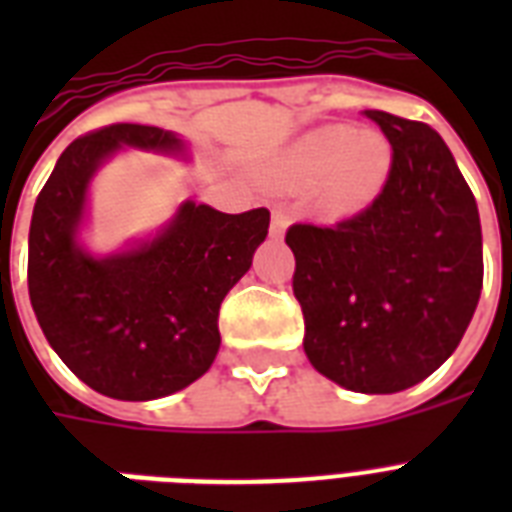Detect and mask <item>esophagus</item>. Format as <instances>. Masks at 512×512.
<instances>
[{"label": "esophagus", "mask_w": 512, "mask_h": 512, "mask_svg": "<svg viewBox=\"0 0 512 512\" xmlns=\"http://www.w3.org/2000/svg\"><path fill=\"white\" fill-rule=\"evenodd\" d=\"M287 223H289V217L284 209H273V215H271V236L273 239H281L284 236V231H287Z\"/></svg>", "instance_id": "obj_1"}]
</instances>
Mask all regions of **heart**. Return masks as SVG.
Segmentation results:
<instances>
[{
    "instance_id": "1",
    "label": "heart",
    "mask_w": 512,
    "mask_h": 512,
    "mask_svg": "<svg viewBox=\"0 0 512 512\" xmlns=\"http://www.w3.org/2000/svg\"><path fill=\"white\" fill-rule=\"evenodd\" d=\"M393 151L385 135L329 124L289 148L279 177L289 185L319 183V204L329 212H356L380 196Z\"/></svg>"
}]
</instances>
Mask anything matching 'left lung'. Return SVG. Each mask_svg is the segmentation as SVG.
<instances>
[{"label":"left lung","instance_id":"left-lung-1","mask_svg":"<svg viewBox=\"0 0 512 512\" xmlns=\"http://www.w3.org/2000/svg\"><path fill=\"white\" fill-rule=\"evenodd\" d=\"M393 148L380 196L335 225L295 223L292 289L316 372L398 393L452 356L484 284L473 191L433 127L364 111Z\"/></svg>","mask_w":512,"mask_h":512}]
</instances>
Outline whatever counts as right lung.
Segmentation results:
<instances>
[{
	"instance_id": "1",
	"label": "right lung",
	"mask_w": 512,
	"mask_h": 512,
	"mask_svg": "<svg viewBox=\"0 0 512 512\" xmlns=\"http://www.w3.org/2000/svg\"><path fill=\"white\" fill-rule=\"evenodd\" d=\"M183 151L175 132L111 124L76 138L36 196L28 297L63 364L108 398L151 401L188 388L220 348V303L268 236L265 207L225 215L185 201L156 239L95 257L76 241L92 175L119 148Z\"/></svg>"
}]
</instances>
